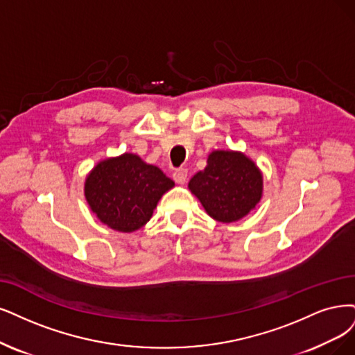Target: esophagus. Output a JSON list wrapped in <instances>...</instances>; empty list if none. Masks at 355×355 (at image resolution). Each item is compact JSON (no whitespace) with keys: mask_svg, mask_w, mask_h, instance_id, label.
<instances>
[{"mask_svg":"<svg viewBox=\"0 0 355 355\" xmlns=\"http://www.w3.org/2000/svg\"><path fill=\"white\" fill-rule=\"evenodd\" d=\"M187 177H189V171L186 168H178L174 171V174H173V178L177 184H184V182L187 181Z\"/></svg>","mask_w":355,"mask_h":355,"instance_id":"obj_1","label":"esophagus"}]
</instances>
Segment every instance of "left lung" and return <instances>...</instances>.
<instances>
[{"mask_svg":"<svg viewBox=\"0 0 355 355\" xmlns=\"http://www.w3.org/2000/svg\"><path fill=\"white\" fill-rule=\"evenodd\" d=\"M189 189L200 200L209 216L234 222L259 203L263 178L253 161L240 152L216 150L207 157L205 171L196 174Z\"/></svg>","mask_w":355,"mask_h":355,"instance_id":"8db88e82","label":"left lung"}]
</instances>
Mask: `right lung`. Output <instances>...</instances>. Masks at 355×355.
Masks as SVG:
<instances>
[{
  "mask_svg": "<svg viewBox=\"0 0 355 355\" xmlns=\"http://www.w3.org/2000/svg\"><path fill=\"white\" fill-rule=\"evenodd\" d=\"M173 187L174 181L159 168L124 153L94 168L86 178L85 196L105 225L131 232L146 224L162 194Z\"/></svg>",
  "mask_w": 355,
  "mask_h": 355,
  "instance_id": "right-lung-1",
  "label": "right lung"
}]
</instances>
